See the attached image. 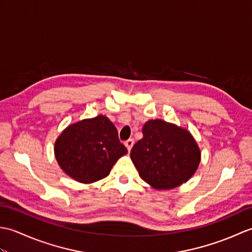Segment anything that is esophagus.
<instances>
[{
  "label": "esophagus",
  "instance_id": "1",
  "mask_svg": "<svg viewBox=\"0 0 252 252\" xmlns=\"http://www.w3.org/2000/svg\"><path fill=\"white\" fill-rule=\"evenodd\" d=\"M125 145H126V149H127V152H130L131 149H132V147H133V145H134V141L133 140H127L126 143H125Z\"/></svg>",
  "mask_w": 252,
  "mask_h": 252
}]
</instances>
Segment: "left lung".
<instances>
[{
  "label": "left lung",
  "instance_id": "1",
  "mask_svg": "<svg viewBox=\"0 0 252 252\" xmlns=\"http://www.w3.org/2000/svg\"><path fill=\"white\" fill-rule=\"evenodd\" d=\"M141 178L156 189H172L189 181L200 162V149L183 127L160 119L143 126V138L131 149Z\"/></svg>",
  "mask_w": 252,
  "mask_h": 252
}]
</instances>
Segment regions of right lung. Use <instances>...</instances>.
Returning <instances> with one entry per match:
<instances>
[{
  "instance_id": "obj_1",
  "label": "right lung",
  "mask_w": 252,
  "mask_h": 252,
  "mask_svg": "<svg viewBox=\"0 0 252 252\" xmlns=\"http://www.w3.org/2000/svg\"><path fill=\"white\" fill-rule=\"evenodd\" d=\"M54 152L63 172L90 184L106 178L127 149L120 143L114 123L99 115L68 126L57 137Z\"/></svg>"
}]
</instances>
